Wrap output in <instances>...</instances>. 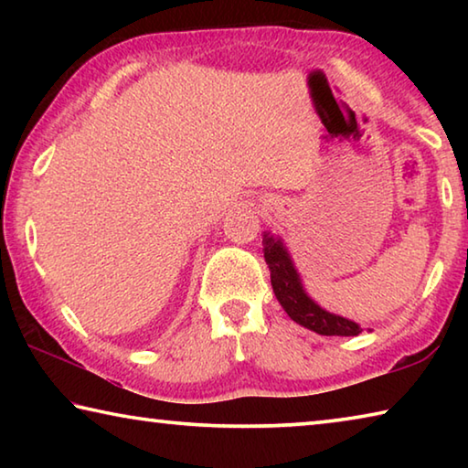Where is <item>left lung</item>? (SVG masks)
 Masks as SVG:
<instances>
[{"mask_svg":"<svg viewBox=\"0 0 468 468\" xmlns=\"http://www.w3.org/2000/svg\"><path fill=\"white\" fill-rule=\"evenodd\" d=\"M264 258L266 264L271 268V282L274 289L276 299L281 301L282 310L291 315L301 326L310 328L324 336H357L361 328L357 324L340 318V315L324 312L320 305L305 295L303 287H301L299 276L295 268L291 264V258L287 250L282 248L279 239L271 235H264Z\"/></svg>","mask_w":468,"mask_h":468,"instance_id":"left-lung-1","label":"left lung"}]
</instances>
